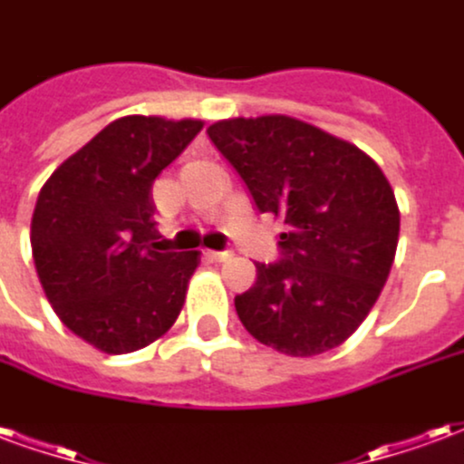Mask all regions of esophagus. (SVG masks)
Masks as SVG:
<instances>
[{"mask_svg": "<svg viewBox=\"0 0 464 464\" xmlns=\"http://www.w3.org/2000/svg\"><path fill=\"white\" fill-rule=\"evenodd\" d=\"M231 256H233L231 251H206V258H208V261H213V263L228 261Z\"/></svg>", "mask_w": 464, "mask_h": 464, "instance_id": "obj_1", "label": "esophagus"}]
</instances>
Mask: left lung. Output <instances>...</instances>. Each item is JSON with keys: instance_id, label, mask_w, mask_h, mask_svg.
Returning <instances> with one entry per match:
<instances>
[{"instance_id": "8db88e82", "label": "left lung", "mask_w": 464, "mask_h": 464, "mask_svg": "<svg viewBox=\"0 0 464 464\" xmlns=\"http://www.w3.org/2000/svg\"><path fill=\"white\" fill-rule=\"evenodd\" d=\"M208 136L256 208L285 226L283 261L256 263L253 288L236 295L246 331L293 358L338 348L372 311L398 251L385 173L355 143L293 116L223 119Z\"/></svg>"}]
</instances>
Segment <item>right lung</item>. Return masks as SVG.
Returning a JSON list of instances; mask_svg holds the SVG:
<instances>
[{
	"instance_id": "1",
	"label": "right lung",
	"mask_w": 464,
	"mask_h": 464,
	"mask_svg": "<svg viewBox=\"0 0 464 464\" xmlns=\"http://www.w3.org/2000/svg\"><path fill=\"white\" fill-rule=\"evenodd\" d=\"M201 129L121 116L39 191L29 236L39 283L59 321L102 353L146 348L181 313L201 253L159 248L151 186Z\"/></svg>"
}]
</instances>
